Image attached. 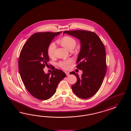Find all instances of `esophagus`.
<instances>
[{
    "instance_id": "obj_1",
    "label": "esophagus",
    "mask_w": 131,
    "mask_h": 131,
    "mask_svg": "<svg viewBox=\"0 0 131 131\" xmlns=\"http://www.w3.org/2000/svg\"><path fill=\"white\" fill-rule=\"evenodd\" d=\"M65 73H66V74L67 76H69V73L68 72V71H66Z\"/></svg>"
}]
</instances>
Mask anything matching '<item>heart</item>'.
I'll use <instances>...</instances> for the list:
<instances>
[{
  "label": "heart",
  "mask_w": 131,
  "mask_h": 131,
  "mask_svg": "<svg viewBox=\"0 0 131 131\" xmlns=\"http://www.w3.org/2000/svg\"><path fill=\"white\" fill-rule=\"evenodd\" d=\"M59 43L61 44L64 48L68 49V50H72L76 46V41L72 37L65 36L62 38L59 41ZM56 49V44L54 42H52L49 45L48 48V54L49 57L51 58L53 57L54 51ZM73 61L72 59H69L66 61H61L59 63V65L61 68L68 69L70 67V65L73 63Z\"/></svg>",
  "instance_id": "1"
}]
</instances>
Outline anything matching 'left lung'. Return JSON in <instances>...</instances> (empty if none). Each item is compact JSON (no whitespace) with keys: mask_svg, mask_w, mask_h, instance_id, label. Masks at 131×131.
<instances>
[{"mask_svg":"<svg viewBox=\"0 0 131 131\" xmlns=\"http://www.w3.org/2000/svg\"><path fill=\"white\" fill-rule=\"evenodd\" d=\"M67 34L80 40L81 49L76 63L82 71L81 77L72 71L77 82L71 86L73 92L82 99L94 96L102 85L106 72V52L102 40L95 32L87 30H65Z\"/></svg>","mask_w":131,"mask_h":131,"instance_id":"1","label":"left lung"}]
</instances>
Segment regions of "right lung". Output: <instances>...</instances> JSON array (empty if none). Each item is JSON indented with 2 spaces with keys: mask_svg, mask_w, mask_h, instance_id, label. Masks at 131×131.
<instances>
[{
  "mask_svg": "<svg viewBox=\"0 0 131 131\" xmlns=\"http://www.w3.org/2000/svg\"><path fill=\"white\" fill-rule=\"evenodd\" d=\"M57 32H37L26 42L20 53L18 68L25 86L29 93L40 100H47L55 93L59 82L66 77L62 70L55 69L46 74L43 69L48 66V48Z\"/></svg>",
  "mask_w": 131,
  "mask_h": 131,
  "instance_id": "1",
  "label": "right lung"
}]
</instances>
